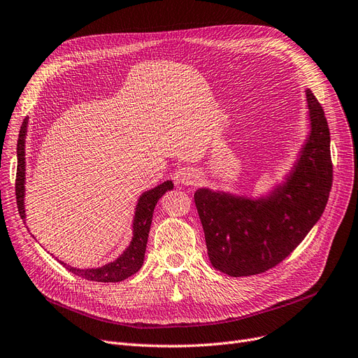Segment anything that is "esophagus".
<instances>
[{
	"label": "esophagus",
	"instance_id": "34e87169",
	"mask_svg": "<svg viewBox=\"0 0 358 358\" xmlns=\"http://www.w3.org/2000/svg\"><path fill=\"white\" fill-rule=\"evenodd\" d=\"M199 172L195 169H186L185 172L180 175L179 183L182 186H195L199 182Z\"/></svg>",
	"mask_w": 358,
	"mask_h": 358
}]
</instances>
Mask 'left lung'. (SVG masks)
Instances as JSON below:
<instances>
[{
	"label": "left lung",
	"instance_id": "obj_1",
	"mask_svg": "<svg viewBox=\"0 0 358 358\" xmlns=\"http://www.w3.org/2000/svg\"><path fill=\"white\" fill-rule=\"evenodd\" d=\"M309 135L281 183L262 196L199 188L194 198L211 265L230 277L261 274L285 259L317 223L332 186L325 113L306 89Z\"/></svg>",
	"mask_w": 358,
	"mask_h": 358
}]
</instances>
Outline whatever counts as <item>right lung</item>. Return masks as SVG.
<instances>
[{
    "instance_id": "add662e5",
    "label": "right lung",
    "mask_w": 358,
    "mask_h": 358,
    "mask_svg": "<svg viewBox=\"0 0 358 358\" xmlns=\"http://www.w3.org/2000/svg\"><path fill=\"white\" fill-rule=\"evenodd\" d=\"M27 124L29 117L26 116L20 128L19 141H17V175H15V198L17 208L22 220L26 221V210H24V183H26V135H27ZM173 189V182L166 180L156 188L143 192L138 198L137 206H135L134 220H132V239L128 248L119 255V257L99 268H74L66 265L61 261V264L73 274L97 282H119L131 277L137 272L144 264V255L147 248V239L150 233V226L152 221V213H155L156 203L159 199L167 192Z\"/></svg>"
}]
</instances>
